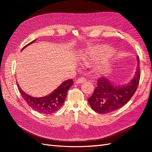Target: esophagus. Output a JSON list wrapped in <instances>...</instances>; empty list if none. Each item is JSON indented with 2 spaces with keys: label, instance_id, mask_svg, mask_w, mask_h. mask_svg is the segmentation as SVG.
Instances as JSON below:
<instances>
[{
  "label": "esophagus",
  "instance_id": "1",
  "mask_svg": "<svg viewBox=\"0 0 152 152\" xmlns=\"http://www.w3.org/2000/svg\"><path fill=\"white\" fill-rule=\"evenodd\" d=\"M87 81L86 78H85V77H80L78 79H77L76 80V83H77V84L85 82V81Z\"/></svg>",
  "mask_w": 152,
  "mask_h": 152
}]
</instances>
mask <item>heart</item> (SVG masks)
<instances>
[{"instance_id":"obj_1","label":"heart","mask_w":152,"mask_h":152,"mask_svg":"<svg viewBox=\"0 0 152 152\" xmlns=\"http://www.w3.org/2000/svg\"><path fill=\"white\" fill-rule=\"evenodd\" d=\"M95 54H96L95 53H92L91 54H89L88 56L85 58V60H91V59H92V58L95 56Z\"/></svg>"}]
</instances>
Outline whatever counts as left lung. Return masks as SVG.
<instances>
[{"mask_svg": "<svg viewBox=\"0 0 152 152\" xmlns=\"http://www.w3.org/2000/svg\"><path fill=\"white\" fill-rule=\"evenodd\" d=\"M135 75L129 83L114 85L106 77H99L97 87L88 102L92 110L99 114H108L123 107L129 102L137 90L141 77L139 57Z\"/></svg>", "mask_w": 152, "mask_h": 152, "instance_id": "1", "label": "left lung"}]
</instances>
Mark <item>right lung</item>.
Masks as SVG:
<instances>
[{"mask_svg": "<svg viewBox=\"0 0 152 152\" xmlns=\"http://www.w3.org/2000/svg\"><path fill=\"white\" fill-rule=\"evenodd\" d=\"M35 40L25 45L22 49H24L26 46L31 44ZM72 85V79L66 80L51 94L42 97V98H34V97L26 94L24 92L22 91L18 83L17 86L23 99L26 101L27 104L30 107L40 113L50 114L58 111L63 105L66 96H67V91Z\"/></svg>", "mask_w": 152, "mask_h": 152, "instance_id": "1", "label": "right lung"}]
</instances>
